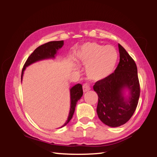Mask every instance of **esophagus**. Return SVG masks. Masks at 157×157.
I'll return each instance as SVG.
<instances>
[{
	"instance_id": "34e87169",
	"label": "esophagus",
	"mask_w": 157,
	"mask_h": 157,
	"mask_svg": "<svg viewBox=\"0 0 157 157\" xmlns=\"http://www.w3.org/2000/svg\"><path fill=\"white\" fill-rule=\"evenodd\" d=\"M82 89H83V92H86L90 90V86H88V84H84L83 86H82Z\"/></svg>"
}]
</instances>
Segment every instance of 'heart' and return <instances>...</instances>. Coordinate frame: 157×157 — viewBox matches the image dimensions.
<instances>
[{
    "mask_svg": "<svg viewBox=\"0 0 157 157\" xmlns=\"http://www.w3.org/2000/svg\"><path fill=\"white\" fill-rule=\"evenodd\" d=\"M117 53L112 46H104L88 42L78 52V58L87 65L86 73L92 80H101L107 78L115 69L117 61Z\"/></svg>",
    "mask_w": 157,
    "mask_h": 157,
    "instance_id": "1",
    "label": "heart"
}]
</instances>
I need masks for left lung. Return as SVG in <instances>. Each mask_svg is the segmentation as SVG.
Returning <instances> with one entry per match:
<instances>
[{"label":"left lung","instance_id":"1","mask_svg":"<svg viewBox=\"0 0 157 157\" xmlns=\"http://www.w3.org/2000/svg\"><path fill=\"white\" fill-rule=\"evenodd\" d=\"M120 61L115 72L101 80L93 88L98 94L97 113L104 124L111 127L123 125L134 113L140 95L137 69L134 60L118 44ZM127 88L129 96L125 98L124 91Z\"/></svg>","mask_w":157,"mask_h":157}]
</instances>
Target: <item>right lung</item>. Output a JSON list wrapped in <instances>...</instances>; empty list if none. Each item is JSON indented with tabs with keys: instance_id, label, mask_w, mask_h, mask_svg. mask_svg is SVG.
<instances>
[{
	"instance_id": "obj_1",
	"label": "right lung",
	"mask_w": 157,
	"mask_h": 157,
	"mask_svg": "<svg viewBox=\"0 0 157 157\" xmlns=\"http://www.w3.org/2000/svg\"><path fill=\"white\" fill-rule=\"evenodd\" d=\"M63 40L51 41L42 44L38 47V48H36L34 50V52H33V53L29 56V58H27L26 62L25 63L24 65H23V67L21 71V80H22L23 73H24V71L27 66H29L31 64L36 62V61H40V60L50 59V58H54L55 56L57 54V52H58V50L63 46ZM82 94H83L82 86L80 84H76L70 89L71 108L69 111V114L67 121L65 122V124L61 127H63L66 124H67L69 122L71 121V118H72L75 110L76 105H77V101L82 96Z\"/></svg>"
}]
</instances>
